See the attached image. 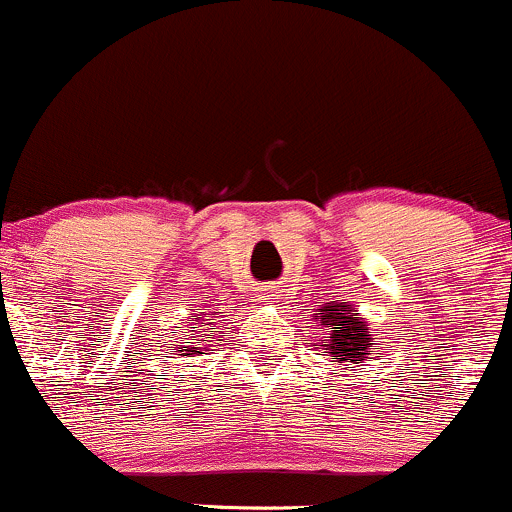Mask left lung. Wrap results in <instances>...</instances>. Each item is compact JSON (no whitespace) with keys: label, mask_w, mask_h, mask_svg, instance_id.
Wrapping results in <instances>:
<instances>
[{"label":"left lung","mask_w":512,"mask_h":512,"mask_svg":"<svg viewBox=\"0 0 512 512\" xmlns=\"http://www.w3.org/2000/svg\"><path fill=\"white\" fill-rule=\"evenodd\" d=\"M313 318L318 320L320 328L325 333V342H320L318 350H325L330 359L338 364H345V369H350V364H362L364 359H372V347L374 338L369 335L367 320L359 318L355 308L350 303H328V306H320L318 313H313Z\"/></svg>","instance_id":"left-lung-1"}]
</instances>
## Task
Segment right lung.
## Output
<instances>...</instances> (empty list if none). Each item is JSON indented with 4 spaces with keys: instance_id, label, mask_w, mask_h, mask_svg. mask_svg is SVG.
Segmentation results:
<instances>
[{
    "instance_id": "right-lung-1",
    "label": "right lung",
    "mask_w": 512,
    "mask_h": 512,
    "mask_svg": "<svg viewBox=\"0 0 512 512\" xmlns=\"http://www.w3.org/2000/svg\"><path fill=\"white\" fill-rule=\"evenodd\" d=\"M194 330H189V335H184L182 342L177 345V352H182V357H199L206 355V350L211 347V342L221 338V318H218V311H204L196 308L194 313Z\"/></svg>"
}]
</instances>
